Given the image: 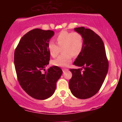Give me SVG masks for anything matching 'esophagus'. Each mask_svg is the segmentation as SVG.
Instances as JSON below:
<instances>
[{
  "label": "esophagus",
  "mask_w": 122,
  "mask_h": 122,
  "mask_svg": "<svg viewBox=\"0 0 122 122\" xmlns=\"http://www.w3.org/2000/svg\"><path fill=\"white\" fill-rule=\"evenodd\" d=\"M68 71V69H67V68H63L62 69V71L63 72H65L66 71Z\"/></svg>",
  "instance_id": "esophagus-1"
}]
</instances>
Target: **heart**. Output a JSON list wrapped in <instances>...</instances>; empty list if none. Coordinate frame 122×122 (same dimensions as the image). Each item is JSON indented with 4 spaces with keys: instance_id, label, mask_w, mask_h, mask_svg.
Listing matches in <instances>:
<instances>
[{
    "instance_id": "b5f03b06",
    "label": "heart",
    "mask_w": 122,
    "mask_h": 122,
    "mask_svg": "<svg viewBox=\"0 0 122 122\" xmlns=\"http://www.w3.org/2000/svg\"><path fill=\"white\" fill-rule=\"evenodd\" d=\"M57 44L50 41L47 49L50 55L56 57L59 53L60 48L63 54L52 61L53 65L60 67L68 66L72 62V56L77 57L80 54L84 47V38L77 32L63 30L56 37Z\"/></svg>"
}]
</instances>
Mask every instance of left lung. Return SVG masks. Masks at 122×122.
<instances>
[{
	"label": "left lung",
	"mask_w": 122,
	"mask_h": 122,
	"mask_svg": "<svg viewBox=\"0 0 122 122\" xmlns=\"http://www.w3.org/2000/svg\"><path fill=\"white\" fill-rule=\"evenodd\" d=\"M75 31L83 36L84 47L73 63L81 68L70 69L72 77L69 86L76 97L88 99L101 88L108 71V62L104 43L97 34L84 27L75 28Z\"/></svg>",
	"instance_id": "8db88e82"
}]
</instances>
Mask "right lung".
I'll return each mask as SVG.
<instances>
[{
  "label": "right lung",
  "instance_id": "1",
  "mask_svg": "<svg viewBox=\"0 0 122 122\" xmlns=\"http://www.w3.org/2000/svg\"><path fill=\"white\" fill-rule=\"evenodd\" d=\"M54 35L51 30L33 29L23 36L15 50L14 65L19 84L29 96L38 100H45L54 94L62 73L57 66L42 72L49 64L47 45Z\"/></svg>",
  "mask_w": 122,
  "mask_h": 122
}]
</instances>
